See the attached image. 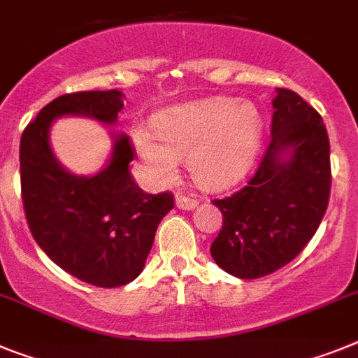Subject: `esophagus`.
<instances>
[{
    "label": "esophagus",
    "mask_w": 358,
    "mask_h": 358,
    "mask_svg": "<svg viewBox=\"0 0 358 358\" xmlns=\"http://www.w3.org/2000/svg\"><path fill=\"white\" fill-rule=\"evenodd\" d=\"M196 200L191 196H185V194L178 193L176 194V206L180 207V209H194L196 207Z\"/></svg>",
    "instance_id": "esophagus-1"
}]
</instances>
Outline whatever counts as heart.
Instances as JSON below:
<instances>
[{"label":"heart","mask_w":358,"mask_h":358,"mask_svg":"<svg viewBox=\"0 0 358 358\" xmlns=\"http://www.w3.org/2000/svg\"><path fill=\"white\" fill-rule=\"evenodd\" d=\"M155 134L133 133L138 155L156 178L169 180L180 158L206 189H225L238 182L253 164L262 136L257 107L233 98H209L167 109L155 120Z\"/></svg>","instance_id":"obj_1"}]
</instances>
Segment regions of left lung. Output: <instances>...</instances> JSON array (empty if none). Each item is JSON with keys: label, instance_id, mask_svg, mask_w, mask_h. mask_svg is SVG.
I'll use <instances>...</instances> for the list:
<instances>
[{"label": "left lung", "instance_id": "left-lung-1", "mask_svg": "<svg viewBox=\"0 0 358 358\" xmlns=\"http://www.w3.org/2000/svg\"><path fill=\"white\" fill-rule=\"evenodd\" d=\"M271 138L245 185L215 198L222 229L213 240L215 262L238 278L271 275L302 253L329 202V138L322 116L296 92L278 89ZM290 151L284 161L281 155Z\"/></svg>", "mask_w": 358, "mask_h": 358}]
</instances>
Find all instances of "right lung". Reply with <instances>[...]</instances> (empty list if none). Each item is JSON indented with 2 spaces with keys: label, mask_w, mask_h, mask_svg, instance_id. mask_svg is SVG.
Here are the masks:
<instances>
[{
  "label": "right lung",
  "mask_w": 358,
  "mask_h": 358,
  "mask_svg": "<svg viewBox=\"0 0 358 358\" xmlns=\"http://www.w3.org/2000/svg\"><path fill=\"white\" fill-rule=\"evenodd\" d=\"M122 98L120 91L59 96L27 125L20 142L21 200L32 236L63 271L98 287L125 286L142 273L174 194L138 187L129 171L136 151L127 136L116 138L110 164L96 176L67 173L50 151L49 127L63 114L113 123Z\"/></svg>",
  "instance_id": "obj_1"
}]
</instances>
